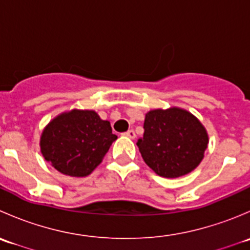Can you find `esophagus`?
<instances>
[{"mask_svg":"<svg viewBox=\"0 0 250 250\" xmlns=\"http://www.w3.org/2000/svg\"><path fill=\"white\" fill-rule=\"evenodd\" d=\"M123 135H125V137H127V138H130V139H134L135 132L133 129H129V130H127L125 133H123Z\"/></svg>","mask_w":250,"mask_h":250,"instance_id":"esophagus-1","label":"esophagus"}]
</instances>
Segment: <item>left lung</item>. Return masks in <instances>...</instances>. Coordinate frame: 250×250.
<instances>
[{"label":"left lung","mask_w":250,"mask_h":250,"mask_svg":"<svg viewBox=\"0 0 250 250\" xmlns=\"http://www.w3.org/2000/svg\"><path fill=\"white\" fill-rule=\"evenodd\" d=\"M208 141L206 128L197 117L180 107H170L146 113L144 135L137 145L153 172L173 179L198 167Z\"/></svg>","instance_id":"obj_1"}]
</instances>
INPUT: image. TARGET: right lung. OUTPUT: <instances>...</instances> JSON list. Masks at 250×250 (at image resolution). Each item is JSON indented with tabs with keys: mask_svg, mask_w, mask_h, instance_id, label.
<instances>
[{
	"mask_svg": "<svg viewBox=\"0 0 250 250\" xmlns=\"http://www.w3.org/2000/svg\"><path fill=\"white\" fill-rule=\"evenodd\" d=\"M117 137L109 121L93 110H71L53 118L41 134L44 160L58 172L69 176L89 175Z\"/></svg>",
	"mask_w": 250,
	"mask_h": 250,
	"instance_id": "obj_1",
	"label": "right lung"
}]
</instances>
